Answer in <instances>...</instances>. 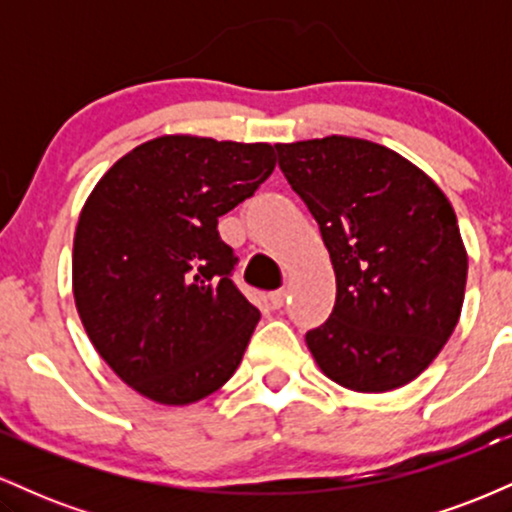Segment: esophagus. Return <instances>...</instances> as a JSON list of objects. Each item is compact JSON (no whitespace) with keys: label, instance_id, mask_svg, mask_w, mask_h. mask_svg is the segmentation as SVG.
Returning <instances> with one entry per match:
<instances>
[{"label":"esophagus","instance_id":"1","mask_svg":"<svg viewBox=\"0 0 512 512\" xmlns=\"http://www.w3.org/2000/svg\"><path fill=\"white\" fill-rule=\"evenodd\" d=\"M286 296H289V291L286 289H276L269 293V303H272V308H281V305L286 303Z\"/></svg>","mask_w":512,"mask_h":512}]
</instances>
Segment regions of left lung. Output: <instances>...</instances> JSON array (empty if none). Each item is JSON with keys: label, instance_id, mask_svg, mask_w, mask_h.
Here are the masks:
<instances>
[{"label": "left lung", "instance_id": "8db88e82", "mask_svg": "<svg viewBox=\"0 0 512 512\" xmlns=\"http://www.w3.org/2000/svg\"><path fill=\"white\" fill-rule=\"evenodd\" d=\"M279 168L320 226L337 276L325 325L305 334L327 378L387 392L431 366L467 284L457 216L421 168L356 137L276 144Z\"/></svg>", "mask_w": 512, "mask_h": 512}]
</instances>
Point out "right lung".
<instances>
[{
    "label": "right lung",
    "instance_id": "add662e5",
    "mask_svg": "<svg viewBox=\"0 0 512 512\" xmlns=\"http://www.w3.org/2000/svg\"><path fill=\"white\" fill-rule=\"evenodd\" d=\"M274 146L166 134L98 180L74 233L84 330L117 378L158 404L204 399L236 373L260 310L231 281L219 216L255 195Z\"/></svg>",
    "mask_w": 512,
    "mask_h": 512
}]
</instances>
